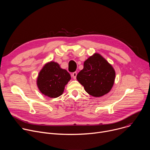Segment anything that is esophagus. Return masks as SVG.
<instances>
[{
  "label": "esophagus",
  "instance_id": "1",
  "mask_svg": "<svg viewBox=\"0 0 150 150\" xmlns=\"http://www.w3.org/2000/svg\"><path fill=\"white\" fill-rule=\"evenodd\" d=\"M76 75H77V73H76V72H73V74H72V77H73V78H74V79H76Z\"/></svg>",
  "mask_w": 150,
  "mask_h": 150
}]
</instances>
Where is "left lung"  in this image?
Returning <instances> with one entry per match:
<instances>
[{
  "label": "left lung",
  "mask_w": 150,
  "mask_h": 150,
  "mask_svg": "<svg viewBox=\"0 0 150 150\" xmlns=\"http://www.w3.org/2000/svg\"><path fill=\"white\" fill-rule=\"evenodd\" d=\"M115 75L110 64L100 54L95 53L84 62L83 68L76 79L88 94L99 97L111 90Z\"/></svg>",
  "instance_id": "obj_1"
}]
</instances>
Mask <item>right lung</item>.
Returning <instances> with one entry per match:
<instances>
[{
	"instance_id": "add662e5",
	"label": "right lung",
	"mask_w": 150,
	"mask_h": 150,
	"mask_svg": "<svg viewBox=\"0 0 150 150\" xmlns=\"http://www.w3.org/2000/svg\"><path fill=\"white\" fill-rule=\"evenodd\" d=\"M71 75L59 64L50 62L44 66L39 72L37 84L40 92L50 98L61 96L65 85L71 79Z\"/></svg>"
}]
</instances>
